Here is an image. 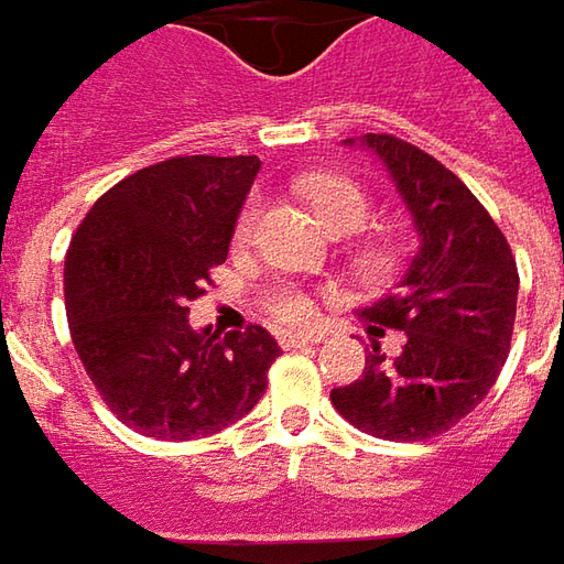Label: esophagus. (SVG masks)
Segmentation results:
<instances>
[{
	"label": "esophagus",
	"mask_w": 564,
	"mask_h": 564,
	"mask_svg": "<svg viewBox=\"0 0 564 564\" xmlns=\"http://www.w3.org/2000/svg\"><path fill=\"white\" fill-rule=\"evenodd\" d=\"M323 338V333H292V329H282L279 333V345L282 348H304V345H316Z\"/></svg>",
	"instance_id": "34e87169"
}]
</instances>
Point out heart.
<instances>
[{
  "label": "heart",
  "instance_id": "b5f03b06",
  "mask_svg": "<svg viewBox=\"0 0 564 564\" xmlns=\"http://www.w3.org/2000/svg\"><path fill=\"white\" fill-rule=\"evenodd\" d=\"M304 197L314 206L316 219L329 235H355L370 223V194L348 175H314L304 185ZM257 223V206L248 204L238 216L235 226V238L245 241ZM355 267H358L367 279H386L389 272L399 267V248L392 241H364L355 250ZM270 311L279 319L289 323H301L311 316V301L294 289H275L270 294Z\"/></svg>",
  "mask_w": 564,
  "mask_h": 564
}]
</instances>
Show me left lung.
<instances>
[{
	"instance_id": "1",
	"label": "left lung",
	"mask_w": 564,
	"mask_h": 564,
	"mask_svg": "<svg viewBox=\"0 0 564 564\" xmlns=\"http://www.w3.org/2000/svg\"><path fill=\"white\" fill-rule=\"evenodd\" d=\"M360 143L389 169L421 248L399 292L360 311L377 323L373 336L382 325L404 333L401 355L386 358L373 338L360 379L329 399L364 433L414 443L452 430L487 399L509 358L518 267L484 204L440 160L392 134H364Z\"/></svg>"
}]
</instances>
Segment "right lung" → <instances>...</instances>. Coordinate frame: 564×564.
<instances>
[{"instance_id":"1","label":"right lung","mask_w":564,"mask_h":564,"mask_svg":"<svg viewBox=\"0 0 564 564\" xmlns=\"http://www.w3.org/2000/svg\"><path fill=\"white\" fill-rule=\"evenodd\" d=\"M257 156H172L109 187L65 253L75 351L109 411L182 443L241 421L267 392L279 341L263 326L219 338L187 301L226 263Z\"/></svg>"}]
</instances>
